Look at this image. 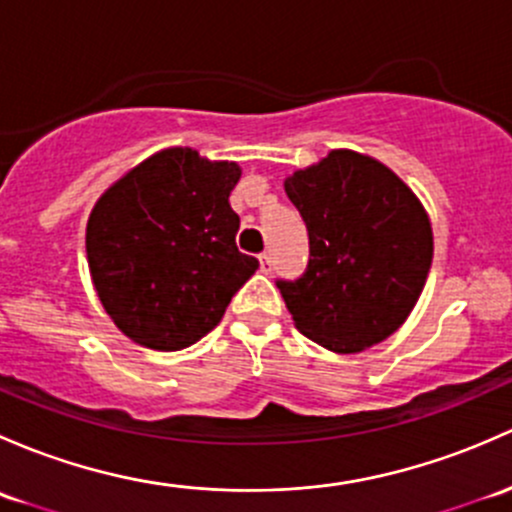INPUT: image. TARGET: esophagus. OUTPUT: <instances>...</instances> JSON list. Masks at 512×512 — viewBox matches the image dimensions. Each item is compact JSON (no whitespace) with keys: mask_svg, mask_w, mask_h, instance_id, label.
<instances>
[{"mask_svg":"<svg viewBox=\"0 0 512 512\" xmlns=\"http://www.w3.org/2000/svg\"><path fill=\"white\" fill-rule=\"evenodd\" d=\"M260 272L262 274L272 272V257L270 255H260Z\"/></svg>","mask_w":512,"mask_h":512,"instance_id":"esophagus-1","label":"esophagus"}]
</instances>
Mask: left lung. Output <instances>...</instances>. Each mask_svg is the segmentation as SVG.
Here are the masks:
<instances>
[{
	"instance_id": "1",
	"label": "left lung",
	"mask_w": 512,
	"mask_h": 512,
	"mask_svg": "<svg viewBox=\"0 0 512 512\" xmlns=\"http://www.w3.org/2000/svg\"><path fill=\"white\" fill-rule=\"evenodd\" d=\"M309 230V267L277 282L294 326L333 353L385 341L412 314L434 257L432 220L383 161L353 149L284 179Z\"/></svg>"
}]
</instances>
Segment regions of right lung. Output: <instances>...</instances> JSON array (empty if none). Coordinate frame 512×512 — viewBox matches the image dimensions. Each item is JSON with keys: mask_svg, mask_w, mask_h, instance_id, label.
I'll return each instance as SVG.
<instances>
[{"mask_svg": "<svg viewBox=\"0 0 512 512\" xmlns=\"http://www.w3.org/2000/svg\"><path fill=\"white\" fill-rule=\"evenodd\" d=\"M235 161L191 147L152 154L95 201L85 228L90 277L112 324L152 351H181L223 319L257 270L235 245Z\"/></svg>", "mask_w": 512, "mask_h": 512, "instance_id": "add662e5", "label": "right lung"}]
</instances>
